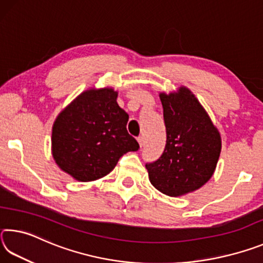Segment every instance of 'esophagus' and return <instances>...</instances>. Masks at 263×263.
Masks as SVG:
<instances>
[{"label":"esophagus","instance_id":"34e87169","mask_svg":"<svg viewBox=\"0 0 263 263\" xmlns=\"http://www.w3.org/2000/svg\"><path fill=\"white\" fill-rule=\"evenodd\" d=\"M138 144H139L140 147H142V145H144V137H138Z\"/></svg>","mask_w":263,"mask_h":263}]
</instances>
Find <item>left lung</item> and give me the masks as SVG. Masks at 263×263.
I'll list each match as a JSON object with an SVG mask.
<instances>
[{"instance_id": "left-lung-1", "label": "left lung", "mask_w": 263, "mask_h": 263, "mask_svg": "<svg viewBox=\"0 0 263 263\" xmlns=\"http://www.w3.org/2000/svg\"><path fill=\"white\" fill-rule=\"evenodd\" d=\"M167 140L157 161L146 164L151 183L171 197L201 188L216 171L221 137L206 110L184 86L159 92Z\"/></svg>"}]
</instances>
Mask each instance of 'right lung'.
Wrapping results in <instances>:
<instances>
[{
    "label": "right lung",
    "instance_id": "obj_1",
    "mask_svg": "<svg viewBox=\"0 0 263 263\" xmlns=\"http://www.w3.org/2000/svg\"><path fill=\"white\" fill-rule=\"evenodd\" d=\"M114 88H89L57 116L52 155L62 172L80 182L102 179L119 158L139 148L127 133L128 115L117 103Z\"/></svg>",
    "mask_w": 263,
    "mask_h": 263
}]
</instances>
